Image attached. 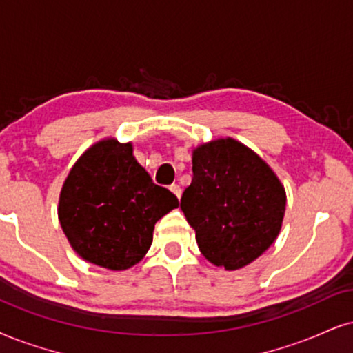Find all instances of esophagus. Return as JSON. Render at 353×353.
<instances>
[{
    "instance_id": "obj_1",
    "label": "esophagus",
    "mask_w": 353,
    "mask_h": 353,
    "mask_svg": "<svg viewBox=\"0 0 353 353\" xmlns=\"http://www.w3.org/2000/svg\"><path fill=\"white\" fill-rule=\"evenodd\" d=\"M170 191H172V193L175 194V196H176L178 199H180V196H181V188H180V186H178V185H172V186H170Z\"/></svg>"
}]
</instances>
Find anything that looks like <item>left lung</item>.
I'll use <instances>...</instances> for the list:
<instances>
[{
    "mask_svg": "<svg viewBox=\"0 0 353 353\" xmlns=\"http://www.w3.org/2000/svg\"><path fill=\"white\" fill-rule=\"evenodd\" d=\"M191 159L193 180L180 206L199 250L216 267L243 268L276 241L285 186L262 157L232 137L201 143Z\"/></svg>",
    "mask_w": 353,
    "mask_h": 353,
    "instance_id": "8db88e82",
    "label": "left lung"
}]
</instances>
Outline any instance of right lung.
I'll return each instance as SVG.
<instances>
[{
	"instance_id": "1",
	"label": "right lung",
	"mask_w": 353,
	"mask_h": 353,
	"mask_svg": "<svg viewBox=\"0 0 353 353\" xmlns=\"http://www.w3.org/2000/svg\"><path fill=\"white\" fill-rule=\"evenodd\" d=\"M178 198L155 185L132 143L108 137L86 149L65 178L59 221L85 262L121 272L141 262L159 219Z\"/></svg>"
}]
</instances>
